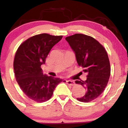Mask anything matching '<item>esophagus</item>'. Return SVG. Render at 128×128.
<instances>
[{
    "label": "esophagus",
    "instance_id": "34e87169",
    "mask_svg": "<svg viewBox=\"0 0 128 128\" xmlns=\"http://www.w3.org/2000/svg\"><path fill=\"white\" fill-rule=\"evenodd\" d=\"M66 82L69 86H74V84H75V82H74V80H66Z\"/></svg>",
    "mask_w": 128,
    "mask_h": 128
}]
</instances>
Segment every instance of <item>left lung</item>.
I'll return each mask as SVG.
<instances>
[{
  "instance_id": "8db88e82",
  "label": "left lung",
  "mask_w": 128,
  "mask_h": 128,
  "mask_svg": "<svg viewBox=\"0 0 128 128\" xmlns=\"http://www.w3.org/2000/svg\"><path fill=\"white\" fill-rule=\"evenodd\" d=\"M66 40L75 54L78 64L87 73L86 80L75 81L86 90L82 97L76 99L80 102H90L102 93L108 82L111 68L108 54L105 48L92 36L76 34Z\"/></svg>"
}]
</instances>
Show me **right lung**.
<instances>
[{
    "label": "right lung",
    "instance_id": "right-lung-1",
    "mask_svg": "<svg viewBox=\"0 0 128 128\" xmlns=\"http://www.w3.org/2000/svg\"><path fill=\"white\" fill-rule=\"evenodd\" d=\"M62 38L48 34L36 35L26 40L16 52L14 61L16 80L23 92L36 102L49 100L56 86L63 80L43 74L41 68L51 49Z\"/></svg>",
    "mask_w": 128,
    "mask_h": 128
}]
</instances>
